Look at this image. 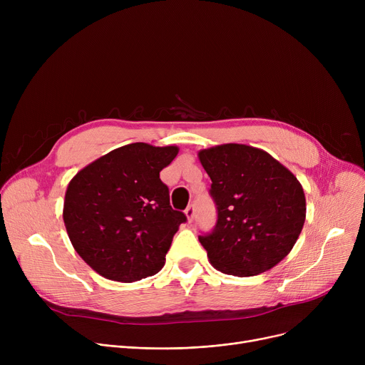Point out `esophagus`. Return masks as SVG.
Returning <instances> with one entry per match:
<instances>
[{
    "label": "esophagus",
    "mask_w": 365,
    "mask_h": 365,
    "mask_svg": "<svg viewBox=\"0 0 365 365\" xmlns=\"http://www.w3.org/2000/svg\"><path fill=\"white\" fill-rule=\"evenodd\" d=\"M185 215H186L187 222H192L194 216H195V207L194 205H187V208L185 210Z\"/></svg>",
    "instance_id": "esophagus-1"
}]
</instances>
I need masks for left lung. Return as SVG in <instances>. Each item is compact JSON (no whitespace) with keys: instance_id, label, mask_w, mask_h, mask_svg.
Listing matches in <instances>:
<instances>
[{"instance_id":"8db88e82","label":"left lung","mask_w":365,"mask_h":365,"mask_svg":"<svg viewBox=\"0 0 365 365\" xmlns=\"http://www.w3.org/2000/svg\"><path fill=\"white\" fill-rule=\"evenodd\" d=\"M217 205L215 231L200 237L215 269L253 277L272 269L294 247L306 219V200L293 173L266 150L225 143L201 149Z\"/></svg>"}]
</instances>
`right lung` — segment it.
Returning a JSON list of instances; mask_svg holds the SVG:
<instances>
[{
	"mask_svg": "<svg viewBox=\"0 0 365 365\" xmlns=\"http://www.w3.org/2000/svg\"><path fill=\"white\" fill-rule=\"evenodd\" d=\"M178 146L138 142L86 165L66 187L63 222L75 252L106 279L134 282L155 275L180 223L160 171Z\"/></svg>",
	"mask_w": 365,
	"mask_h": 365,
	"instance_id": "add662e5",
	"label": "right lung"
}]
</instances>
